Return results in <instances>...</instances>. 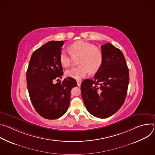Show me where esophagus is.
I'll return each mask as SVG.
<instances>
[{
  "label": "esophagus",
  "mask_w": 155,
  "mask_h": 155,
  "mask_svg": "<svg viewBox=\"0 0 155 155\" xmlns=\"http://www.w3.org/2000/svg\"><path fill=\"white\" fill-rule=\"evenodd\" d=\"M77 85H78V86H80V84H81V80H77Z\"/></svg>",
  "instance_id": "esophagus-1"
}]
</instances>
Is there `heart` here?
Here are the masks:
<instances>
[{
  "label": "heart",
  "instance_id": "heart-1",
  "mask_svg": "<svg viewBox=\"0 0 155 155\" xmlns=\"http://www.w3.org/2000/svg\"><path fill=\"white\" fill-rule=\"evenodd\" d=\"M69 54L62 51L59 55V62L64 68H69L74 60L78 59L79 66L65 72V75L75 80L84 77L90 71L97 72L101 67L103 61L102 51L94 45L83 40L77 41L68 47Z\"/></svg>",
  "mask_w": 155,
  "mask_h": 155
}]
</instances>
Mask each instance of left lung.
I'll return each mask as SVG.
<instances>
[{
	"label": "left lung",
	"mask_w": 155,
	"mask_h": 155,
	"mask_svg": "<svg viewBox=\"0 0 155 155\" xmlns=\"http://www.w3.org/2000/svg\"><path fill=\"white\" fill-rule=\"evenodd\" d=\"M103 61L92 79L81 84L82 98L92 115L106 118L115 114L125 101L129 81V70L120 50L106 43L101 46Z\"/></svg>",
	"instance_id": "1"
}]
</instances>
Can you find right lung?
I'll list each match as a JSON object with an SVG mask.
<instances>
[{
	"label": "right lung",
	"mask_w": 155,
	"mask_h": 155,
	"mask_svg": "<svg viewBox=\"0 0 155 155\" xmlns=\"http://www.w3.org/2000/svg\"><path fill=\"white\" fill-rule=\"evenodd\" d=\"M64 41H50L32 54L26 74L28 90L36 112L42 117L55 120L69 108L71 91L77 84L68 77L54 84L64 74L59 55ZM57 80H59L58 79Z\"/></svg>",
	"instance_id": "right-lung-1"
}]
</instances>
